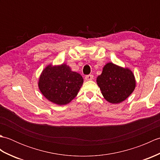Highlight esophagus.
I'll return each instance as SVG.
<instances>
[{"mask_svg":"<svg viewBox=\"0 0 160 160\" xmlns=\"http://www.w3.org/2000/svg\"><path fill=\"white\" fill-rule=\"evenodd\" d=\"M84 78H85V80H87V81L91 80L93 79V75H91V74H89V75H87V76H86Z\"/></svg>","mask_w":160,"mask_h":160,"instance_id":"obj_1","label":"esophagus"}]
</instances>
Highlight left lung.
Instances as JSON below:
<instances>
[{"label": "left lung", "instance_id": "obj_1", "mask_svg": "<svg viewBox=\"0 0 160 160\" xmlns=\"http://www.w3.org/2000/svg\"><path fill=\"white\" fill-rule=\"evenodd\" d=\"M97 84L104 98L113 104L125 100L135 87V77L132 71L112 62L104 67L102 73L97 78Z\"/></svg>", "mask_w": 160, "mask_h": 160}]
</instances>
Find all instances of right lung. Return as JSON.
Masks as SVG:
<instances>
[{
	"mask_svg": "<svg viewBox=\"0 0 160 160\" xmlns=\"http://www.w3.org/2000/svg\"><path fill=\"white\" fill-rule=\"evenodd\" d=\"M83 84L80 73L71 70L66 64L47 66L40 77L39 89L47 100L58 105H64L77 96Z\"/></svg>",
	"mask_w": 160,
	"mask_h": 160,
	"instance_id": "add662e5",
	"label": "right lung"
}]
</instances>
